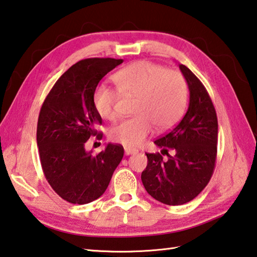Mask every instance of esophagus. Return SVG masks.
Segmentation results:
<instances>
[{"label": "esophagus", "instance_id": "esophagus-1", "mask_svg": "<svg viewBox=\"0 0 257 257\" xmlns=\"http://www.w3.org/2000/svg\"><path fill=\"white\" fill-rule=\"evenodd\" d=\"M137 152H138V150L135 149V148H129V147H125V148H124V154L127 156L137 154Z\"/></svg>", "mask_w": 257, "mask_h": 257}]
</instances>
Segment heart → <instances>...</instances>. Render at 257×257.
Returning <instances> with one entry per match:
<instances>
[{
	"label": "heart",
	"mask_w": 257,
	"mask_h": 257,
	"mask_svg": "<svg viewBox=\"0 0 257 257\" xmlns=\"http://www.w3.org/2000/svg\"><path fill=\"white\" fill-rule=\"evenodd\" d=\"M114 90L106 85L95 89L92 101L98 114L112 121L117 118L120 95L136 98L135 117L119 122L110 130L112 141L125 147H137L156 127L166 132L176 124L188 102V84L177 70H169L151 62L141 61L120 69L112 76Z\"/></svg>",
	"instance_id": "obj_1"
}]
</instances>
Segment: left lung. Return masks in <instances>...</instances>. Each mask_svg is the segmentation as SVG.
<instances>
[{
  "label": "left lung",
  "instance_id": "left-lung-1",
  "mask_svg": "<svg viewBox=\"0 0 257 257\" xmlns=\"http://www.w3.org/2000/svg\"><path fill=\"white\" fill-rule=\"evenodd\" d=\"M179 67L190 91L188 111L176 127L155 141L168 159L159 152L146 154L148 165L141 173L147 192L168 205L188 203L201 193L214 171L217 152V117L211 98L187 66Z\"/></svg>",
  "mask_w": 257,
  "mask_h": 257
}]
</instances>
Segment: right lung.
<instances>
[{
    "label": "right lung",
    "instance_id": "right-lung-1",
    "mask_svg": "<svg viewBox=\"0 0 257 257\" xmlns=\"http://www.w3.org/2000/svg\"><path fill=\"white\" fill-rule=\"evenodd\" d=\"M122 59L87 58L68 68L43 102L36 140L43 172L53 190L65 201L86 204L105 192L123 157L121 145L108 144L94 156L85 144L102 135L96 127L101 117L92 97L101 78Z\"/></svg>",
    "mask_w": 257,
    "mask_h": 257
}]
</instances>
